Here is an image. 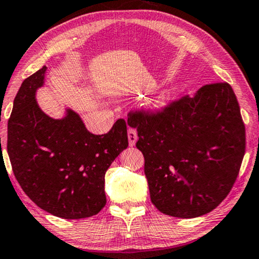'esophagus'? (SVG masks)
<instances>
[{"label": "esophagus", "mask_w": 259, "mask_h": 259, "mask_svg": "<svg viewBox=\"0 0 259 259\" xmlns=\"http://www.w3.org/2000/svg\"><path fill=\"white\" fill-rule=\"evenodd\" d=\"M127 140H129L130 146H135L137 141V132L134 127H129V129H127Z\"/></svg>", "instance_id": "obj_1"}]
</instances>
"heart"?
<instances>
[{
    "label": "heart",
    "instance_id": "heart-1",
    "mask_svg": "<svg viewBox=\"0 0 259 259\" xmlns=\"http://www.w3.org/2000/svg\"><path fill=\"white\" fill-rule=\"evenodd\" d=\"M167 101H168V96H165V94H162V96H160L158 99L154 101V104H155V106L161 107V106L165 105Z\"/></svg>",
    "mask_w": 259,
    "mask_h": 259
}]
</instances>
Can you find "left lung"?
<instances>
[{
	"label": "left lung",
	"mask_w": 259,
	"mask_h": 259,
	"mask_svg": "<svg viewBox=\"0 0 259 259\" xmlns=\"http://www.w3.org/2000/svg\"><path fill=\"white\" fill-rule=\"evenodd\" d=\"M137 149L145 156L152 203L163 214L198 218L233 188L245 154V125L227 82L209 83L158 111L136 110Z\"/></svg>",
	"instance_id": "1"
}]
</instances>
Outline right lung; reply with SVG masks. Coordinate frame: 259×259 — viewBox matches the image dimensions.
I'll return each instance as SVG.
<instances>
[{
  "label": "right lung",
  "mask_w": 259,
  "mask_h": 259,
  "mask_svg": "<svg viewBox=\"0 0 259 259\" xmlns=\"http://www.w3.org/2000/svg\"><path fill=\"white\" fill-rule=\"evenodd\" d=\"M45 71L25 78L14 99L7 140L13 172L42 210L67 220L93 217L106 204L107 168L127 147L126 123L120 118L107 134L94 135L74 111L49 117L35 100Z\"/></svg>",
  "instance_id": "obj_1"
}]
</instances>
